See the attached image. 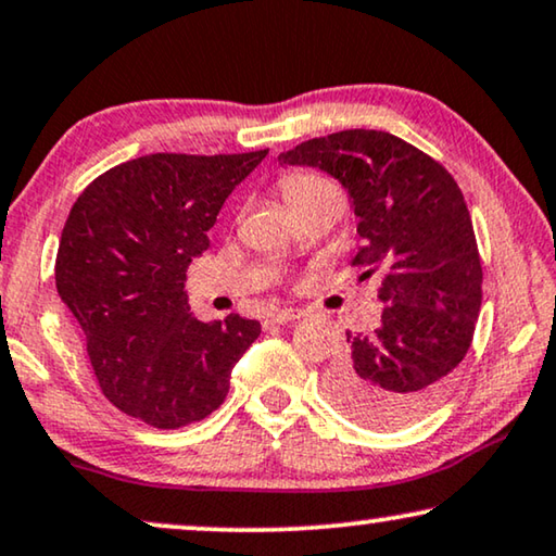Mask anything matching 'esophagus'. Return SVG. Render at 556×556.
Returning <instances> with one entry per match:
<instances>
[{
    "mask_svg": "<svg viewBox=\"0 0 556 556\" xmlns=\"http://www.w3.org/2000/svg\"><path fill=\"white\" fill-rule=\"evenodd\" d=\"M304 317V309H296V307H279L269 315V323L271 325H289L294 323V319Z\"/></svg>",
    "mask_w": 556,
    "mask_h": 556,
    "instance_id": "1",
    "label": "esophagus"
}]
</instances>
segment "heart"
Returning a JSON list of instances; mask_svg holds the SVG:
<instances>
[{"mask_svg":"<svg viewBox=\"0 0 556 556\" xmlns=\"http://www.w3.org/2000/svg\"><path fill=\"white\" fill-rule=\"evenodd\" d=\"M279 191L289 211L300 208L304 203L315 201L319 197H327V193H338L330 181H325L323 176H315V174H292L281 178Z\"/></svg>","mask_w":556,"mask_h":556,"instance_id":"obj_1","label":"heart"}]
</instances>
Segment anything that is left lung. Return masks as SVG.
<instances>
[{"label":"left lung","mask_w":556,"mask_h":556,"mask_svg":"<svg viewBox=\"0 0 556 556\" xmlns=\"http://www.w3.org/2000/svg\"><path fill=\"white\" fill-rule=\"evenodd\" d=\"M348 191L363 247L359 279L380 271V325L348 332L327 395L357 424L408 426L441 401L481 309V260L458 184L431 155L382 130H340L279 155Z\"/></svg>","instance_id":"obj_1"}]
</instances>
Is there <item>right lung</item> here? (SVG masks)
<instances>
[{
	"label": "right lung",
	"mask_w": 556,
	"mask_h": 556,
	"mask_svg": "<svg viewBox=\"0 0 556 556\" xmlns=\"http://www.w3.org/2000/svg\"><path fill=\"white\" fill-rule=\"evenodd\" d=\"M267 153L140 155L98 176L70 208L54 285L100 390L130 418L166 431L211 416L260 338L256 319L193 317L184 281L224 201Z\"/></svg>",
	"instance_id": "obj_1"
}]
</instances>
